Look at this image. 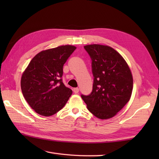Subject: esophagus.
I'll return each instance as SVG.
<instances>
[{
  "label": "esophagus",
  "instance_id": "34e87169",
  "mask_svg": "<svg viewBox=\"0 0 159 159\" xmlns=\"http://www.w3.org/2000/svg\"><path fill=\"white\" fill-rule=\"evenodd\" d=\"M73 92L74 93H78L79 92V89L78 88V87H76V88H74L73 89Z\"/></svg>",
  "mask_w": 159,
  "mask_h": 159
}]
</instances>
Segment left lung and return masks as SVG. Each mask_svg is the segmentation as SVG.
Instances as JSON below:
<instances>
[{
	"label": "left lung",
	"instance_id": "obj_1",
	"mask_svg": "<svg viewBox=\"0 0 159 159\" xmlns=\"http://www.w3.org/2000/svg\"><path fill=\"white\" fill-rule=\"evenodd\" d=\"M92 59L93 89L81 95L91 113L100 119H109L129 101L133 80L128 64L110 46L92 44L84 46Z\"/></svg>",
	"mask_w": 159,
	"mask_h": 159
}]
</instances>
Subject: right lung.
Instances as JSON below:
<instances>
[{"label":"right lung","instance_id":"obj_1","mask_svg":"<svg viewBox=\"0 0 159 159\" xmlns=\"http://www.w3.org/2000/svg\"><path fill=\"white\" fill-rule=\"evenodd\" d=\"M76 48L66 45L39 52L29 63L21 79V89L37 113L50 116L68 100L72 91L63 83V67Z\"/></svg>","mask_w":159,"mask_h":159}]
</instances>
